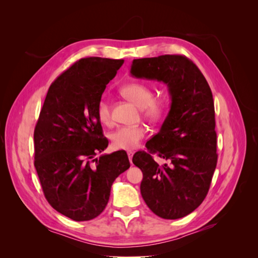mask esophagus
I'll list each match as a JSON object with an SVG mask.
<instances>
[{"label": "esophagus", "instance_id": "esophagus-1", "mask_svg": "<svg viewBox=\"0 0 258 258\" xmlns=\"http://www.w3.org/2000/svg\"><path fill=\"white\" fill-rule=\"evenodd\" d=\"M127 154H128V157H129V160H130V162L132 163V157H134V154H135V153H134V152H130V151H129Z\"/></svg>", "mask_w": 258, "mask_h": 258}]
</instances>
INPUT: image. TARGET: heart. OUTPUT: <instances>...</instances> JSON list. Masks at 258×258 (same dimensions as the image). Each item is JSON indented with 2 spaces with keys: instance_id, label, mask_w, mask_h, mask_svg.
<instances>
[{
  "instance_id": "obj_1",
  "label": "heart",
  "mask_w": 258,
  "mask_h": 258,
  "mask_svg": "<svg viewBox=\"0 0 258 258\" xmlns=\"http://www.w3.org/2000/svg\"><path fill=\"white\" fill-rule=\"evenodd\" d=\"M122 95L139 107L143 108L145 116L151 119H158L166 112L163 101L154 100V91L150 86L143 83H130L121 88ZM98 118L103 124L112 122V111L110 101L102 97L97 104ZM146 134L142 126H121L117 128L111 136L112 146L115 150L131 151L137 148Z\"/></svg>"
}]
</instances>
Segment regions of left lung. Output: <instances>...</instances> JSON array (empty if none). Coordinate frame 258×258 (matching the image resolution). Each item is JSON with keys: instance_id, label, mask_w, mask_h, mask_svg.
Segmentation results:
<instances>
[{"instance_id": "left-lung-1", "label": "left lung", "mask_w": 258, "mask_h": 258, "mask_svg": "<svg viewBox=\"0 0 258 258\" xmlns=\"http://www.w3.org/2000/svg\"><path fill=\"white\" fill-rule=\"evenodd\" d=\"M130 74L166 84L171 98L159 132L146 142L147 152L132 158L143 173L141 195L159 217H184L205 200L216 168L212 91L197 66L181 54L135 59ZM151 153L168 163L159 166Z\"/></svg>"}]
</instances>
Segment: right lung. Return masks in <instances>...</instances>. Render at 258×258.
I'll list each match as a JSON object with an SVG mask.
<instances>
[{
    "instance_id": "obj_1",
    "label": "right lung",
    "mask_w": 258,
    "mask_h": 258,
    "mask_svg": "<svg viewBox=\"0 0 258 258\" xmlns=\"http://www.w3.org/2000/svg\"><path fill=\"white\" fill-rule=\"evenodd\" d=\"M123 60L83 58L48 89L34 130V166L49 205L76 222L103 212L127 153L101 155L108 145L97 104Z\"/></svg>"
}]
</instances>
